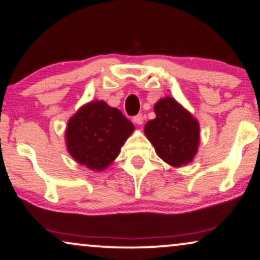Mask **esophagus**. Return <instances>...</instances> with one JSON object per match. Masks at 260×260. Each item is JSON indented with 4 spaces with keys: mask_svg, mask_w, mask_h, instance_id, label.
<instances>
[{
    "mask_svg": "<svg viewBox=\"0 0 260 260\" xmlns=\"http://www.w3.org/2000/svg\"><path fill=\"white\" fill-rule=\"evenodd\" d=\"M144 120H145V117H144L143 114H138V115L133 117V122L137 123V124H143Z\"/></svg>",
    "mask_w": 260,
    "mask_h": 260,
    "instance_id": "34e87169",
    "label": "esophagus"
}]
</instances>
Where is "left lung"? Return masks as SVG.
<instances>
[{
	"instance_id": "1",
	"label": "left lung",
	"mask_w": 260,
	"mask_h": 260,
	"mask_svg": "<svg viewBox=\"0 0 260 260\" xmlns=\"http://www.w3.org/2000/svg\"><path fill=\"white\" fill-rule=\"evenodd\" d=\"M155 119L145 126V134L157 154L172 166H182L192 160L200 141L197 121L174 99L155 103Z\"/></svg>"
}]
</instances>
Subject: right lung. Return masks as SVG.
Here are the masks:
<instances>
[{
    "label": "right lung",
    "mask_w": 260,
    "mask_h": 260,
    "mask_svg": "<svg viewBox=\"0 0 260 260\" xmlns=\"http://www.w3.org/2000/svg\"><path fill=\"white\" fill-rule=\"evenodd\" d=\"M134 126L119 109L103 101L90 102L68 123L67 145L79 164L103 170L117 157Z\"/></svg>",
    "instance_id": "add662e5"
}]
</instances>
